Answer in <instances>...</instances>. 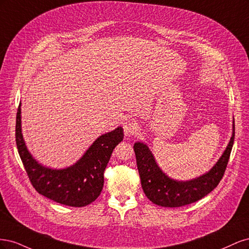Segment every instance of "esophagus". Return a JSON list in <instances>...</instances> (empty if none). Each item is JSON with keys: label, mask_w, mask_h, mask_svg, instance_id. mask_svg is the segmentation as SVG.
Returning <instances> with one entry per match:
<instances>
[{"label": "esophagus", "mask_w": 249, "mask_h": 249, "mask_svg": "<svg viewBox=\"0 0 249 249\" xmlns=\"http://www.w3.org/2000/svg\"><path fill=\"white\" fill-rule=\"evenodd\" d=\"M139 126L138 124L133 122V120H129V122L124 123V132L125 136H133V135L136 134V132L138 131Z\"/></svg>", "instance_id": "esophagus-1"}]
</instances>
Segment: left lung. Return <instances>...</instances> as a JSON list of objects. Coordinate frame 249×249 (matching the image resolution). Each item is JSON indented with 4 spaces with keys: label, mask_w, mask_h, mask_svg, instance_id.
I'll list each match as a JSON object with an SVG mask.
<instances>
[{
    "label": "left lung",
    "mask_w": 249,
    "mask_h": 249,
    "mask_svg": "<svg viewBox=\"0 0 249 249\" xmlns=\"http://www.w3.org/2000/svg\"><path fill=\"white\" fill-rule=\"evenodd\" d=\"M232 129L229 145L215 166L206 175L187 182L168 178L157 165L149 148L141 142L135 143L134 152L141 186L147 198L158 206L177 208L190 205L213 191L220 183L228 166L235 139V125Z\"/></svg>",
    "instance_id": "1"
}]
</instances>
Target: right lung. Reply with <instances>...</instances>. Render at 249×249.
I'll return each mask as SVG.
<instances>
[{"label": "right lung", "instance_id": "1", "mask_svg": "<svg viewBox=\"0 0 249 249\" xmlns=\"http://www.w3.org/2000/svg\"><path fill=\"white\" fill-rule=\"evenodd\" d=\"M124 139L123 127L97 138L81 159L65 169L41 166L28 152L20 127V105L17 113L16 141L28 178L35 190L52 200L71 207H85L94 201L104 186V171L113 149Z\"/></svg>", "mask_w": 249, "mask_h": 249}]
</instances>
